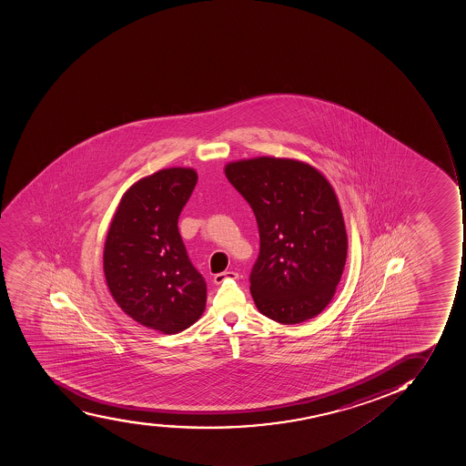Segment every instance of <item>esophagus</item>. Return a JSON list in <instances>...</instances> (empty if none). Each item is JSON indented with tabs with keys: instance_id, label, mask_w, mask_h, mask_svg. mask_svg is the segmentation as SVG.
I'll list each match as a JSON object with an SVG mask.
<instances>
[{
	"instance_id": "34e87169",
	"label": "esophagus",
	"mask_w": 466,
	"mask_h": 466,
	"mask_svg": "<svg viewBox=\"0 0 466 466\" xmlns=\"http://www.w3.org/2000/svg\"><path fill=\"white\" fill-rule=\"evenodd\" d=\"M239 275L233 270H226V272L217 273L214 277L215 284H222V282L230 281V279H238Z\"/></svg>"
}]
</instances>
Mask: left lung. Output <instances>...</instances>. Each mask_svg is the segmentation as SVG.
Listing matches in <instances>:
<instances>
[{"label": "left lung", "instance_id": "8db88e82", "mask_svg": "<svg viewBox=\"0 0 466 466\" xmlns=\"http://www.w3.org/2000/svg\"><path fill=\"white\" fill-rule=\"evenodd\" d=\"M226 177L251 206L260 252L249 282L256 307L282 324L302 323L328 307L347 260V231L326 177L294 159H244Z\"/></svg>", "mask_w": 466, "mask_h": 466}]
</instances>
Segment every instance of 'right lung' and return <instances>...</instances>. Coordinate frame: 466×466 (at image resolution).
Instances as JSON below:
<instances>
[{
    "label": "right lung",
    "mask_w": 466,
    "mask_h": 466,
    "mask_svg": "<svg viewBox=\"0 0 466 466\" xmlns=\"http://www.w3.org/2000/svg\"><path fill=\"white\" fill-rule=\"evenodd\" d=\"M196 184L193 168L143 177L124 194L106 238V281L117 305L137 323L167 335L188 329L205 310V278L177 228Z\"/></svg>",
    "instance_id": "1"
}]
</instances>
